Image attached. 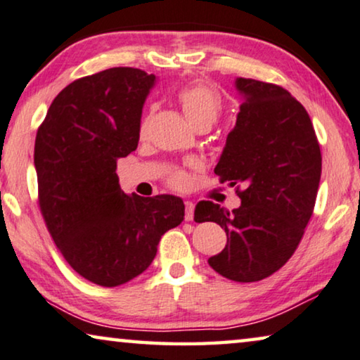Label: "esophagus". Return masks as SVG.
Masks as SVG:
<instances>
[{"mask_svg": "<svg viewBox=\"0 0 360 360\" xmlns=\"http://www.w3.org/2000/svg\"><path fill=\"white\" fill-rule=\"evenodd\" d=\"M186 221H192L194 219V203L187 200L186 202V214H184Z\"/></svg>", "mask_w": 360, "mask_h": 360, "instance_id": "34e87169", "label": "esophagus"}]
</instances>
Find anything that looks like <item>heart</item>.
<instances>
[{
    "label": "heart",
    "mask_w": 360,
    "mask_h": 360,
    "mask_svg": "<svg viewBox=\"0 0 360 360\" xmlns=\"http://www.w3.org/2000/svg\"><path fill=\"white\" fill-rule=\"evenodd\" d=\"M178 100L184 110L187 120L195 127L200 124H213L221 112V96L217 90L203 84H194L184 87L178 95ZM141 131H146V122H142ZM169 184L176 189H182L189 184V176L184 171L176 169L169 176Z\"/></svg>",
    "instance_id": "heart-1"
}]
</instances>
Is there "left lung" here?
Returning <instances> with one entry per match:
<instances>
[{
  "label": "left lung",
  "instance_id": "obj_1",
  "mask_svg": "<svg viewBox=\"0 0 360 360\" xmlns=\"http://www.w3.org/2000/svg\"><path fill=\"white\" fill-rule=\"evenodd\" d=\"M243 95L214 174L238 186L240 207L228 212L197 203V223L214 221L226 248L208 259L214 271L238 283L273 275L291 259L314 213L321 153L309 112L280 85L236 79Z\"/></svg>",
  "mask_w": 360,
  "mask_h": 360
}]
</instances>
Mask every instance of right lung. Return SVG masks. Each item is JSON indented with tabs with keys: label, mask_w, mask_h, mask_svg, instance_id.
<instances>
[{
	"label": "right lung",
	"mask_w": 360,
	"mask_h": 360,
	"mask_svg": "<svg viewBox=\"0 0 360 360\" xmlns=\"http://www.w3.org/2000/svg\"><path fill=\"white\" fill-rule=\"evenodd\" d=\"M153 74L111 68L64 87L37 131L39 205L56 248L98 286L131 281L184 219L174 195H126L116 163L137 148Z\"/></svg>",
	"instance_id": "add662e5"
}]
</instances>
